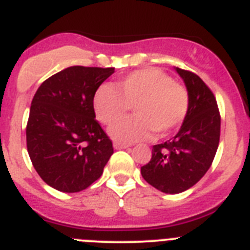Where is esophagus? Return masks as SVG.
<instances>
[{
  "label": "esophagus",
  "mask_w": 250,
  "mask_h": 250,
  "mask_svg": "<svg viewBox=\"0 0 250 250\" xmlns=\"http://www.w3.org/2000/svg\"><path fill=\"white\" fill-rule=\"evenodd\" d=\"M114 147L116 150L126 149V147H129V145H127V144H123V143H119V141H115V143H114Z\"/></svg>",
  "instance_id": "esophagus-1"
}]
</instances>
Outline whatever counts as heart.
Here are the masks:
<instances>
[{"label":"heart","mask_w":250,"mask_h":250,"mask_svg":"<svg viewBox=\"0 0 250 250\" xmlns=\"http://www.w3.org/2000/svg\"><path fill=\"white\" fill-rule=\"evenodd\" d=\"M187 87L158 68L136 70L121 77L116 87L101 85L95 92L94 110L104 125H112L132 105L136 115L116 124L110 134L120 143L146 139L152 132L165 135L184 121L189 111Z\"/></svg>","instance_id":"obj_1"}]
</instances>
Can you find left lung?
<instances>
[{"instance_id":"8db88e82","label":"left lung","mask_w":250,"mask_h":250,"mask_svg":"<svg viewBox=\"0 0 250 250\" xmlns=\"http://www.w3.org/2000/svg\"><path fill=\"white\" fill-rule=\"evenodd\" d=\"M189 92V111L173 139L152 146L143 178L167 194L188 190L205 175L220 139V112L209 86L196 74L176 67Z\"/></svg>"}]
</instances>
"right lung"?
<instances>
[{
  "instance_id": "add662e5",
  "label": "right lung",
  "mask_w": 250,
  "mask_h": 250,
  "mask_svg": "<svg viewBox=\"0 0 250 250\" xmlns=\"http://www.w3.org/2000/svg\"><path fill=\"white\" fill-rule=\"evenodd\" d=\"M112 74V67L71 66L43 81L32 99L28 155L37 174L56 190L89 188L114 152L94 110L95 92Z\"/></svg>"
}]
</instances>
